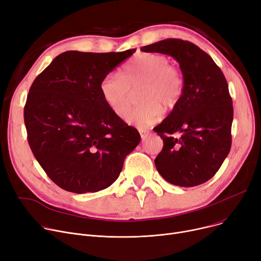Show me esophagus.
<instances>
[{
    "label": "esophagus",
    "mask_w": 261,
    "mask_h": 261,
    "mask_svg": "<svg viewBox=\"0 0 261 261\" xmlns=\"http://www.w3.org/2000/svg\"><path fill=\"white\" fill-rule=\"evenodd\" d=\"M140 135H141L142 140H144L145 138L147 137V135H148V130H143V129H141V130H140Z\"/></svg>",
    "instance_id": "34e87169"
}]
</instances>
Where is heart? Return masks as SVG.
Here are the masks:
<instances>
[{"label":"heart","mask_w":261,"mask_h":261,"mask_svg":"<svg viewBox=\"0 0 261 261\" xmlns=\"http://www.w3.org/2000/svg\"><path fill=\"white\" fill-rule=\"evenodd\" d=\"M140 91L141 105L126 116V122L139 129L157 123L163 112L173 111L185 93L182 72L170 65L164 55L142 53L133 58L118 73H109L101 80L99 89L111 111L123 117L129 110L134 93Z\"/></svg>","instance_id":"1"}]
</instances>
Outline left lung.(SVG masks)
<instances>
[{
    "instance_id": "8db88e82",
    "label": "left lung",
    "mask_w": 261,
    "mask_h": 261,
    "mask_svg": "<svg viewBox=\"0 0 261 261\" xmlns=\"http://www.w3.org/2000/svg\"><path fill=\"white\" fill-rule=\"evenodd\" d=\"M172 56L185 78L179 104L154 130L163 140L155 159L159 174L174 186L191 188L214 177L232 145L233 101L221 69L197 45L165 39L141 47ZM178 132L180 137H174Z\"/></svg>"
}]
</instances>
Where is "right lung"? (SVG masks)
I'll use <instances>...</instances> for the list:
<instances>
[{
	"instance_id": "right-lung-1",
	"label": "right lung",
	"mask_w": 261,
	"mask_h": 261,
	"mask_svg": "<svg viewBox=\"0 0 261 261\" xmlns=\"http://www.w3.org/2000/svg\"><path fill=\"white\" fill-rule=\"evenodd\" d=\"M136 49L65 51L35 79L24 107L27 139L44 172L75 194L109 188L140 134L115 115L99 85Z\"/></svg>"
}]
</instances>
